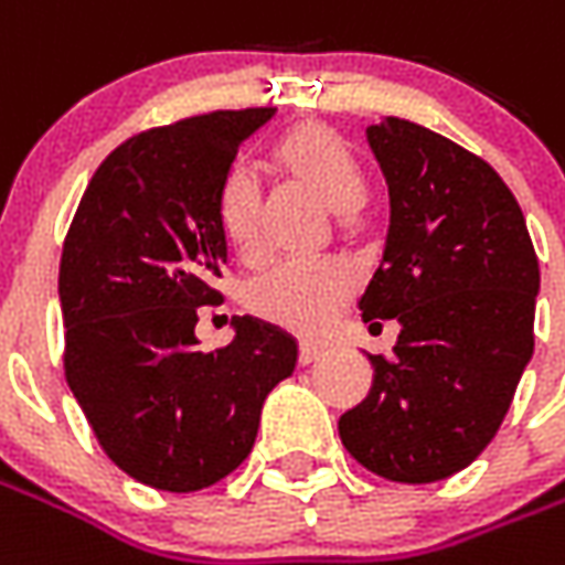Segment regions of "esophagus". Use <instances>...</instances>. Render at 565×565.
<instances>
[{"label":"esophagus","instance_id":"34e87169","mask_svg":"<svg viewBox=\"0 0 565 565\" xmlns=\"http://www.w3.org/2000/svg\"><path fill=\"white\" fill-rule=\"evenodd\" d=\"M321 354L323 349H318V345H302V349H299V364L302 366L315 364V361H321Z\"/></svg>","mask_w":565,"mask_h":565}]
</instances>
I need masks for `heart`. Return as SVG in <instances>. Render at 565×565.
<instances>
[{
	"label": "heart",
	"mask_w": 565,
	"mask_h": 565,
	"mask_svg": "<svg viewBox=\"0 0 565 565\" xmlns=\"http://www.w3.org/2000/svg\"><path fill=\"white\" fill-rule=\"evenodd\" d=\"M287 171L309 183L333 211L349 214L364 201V177L345 143L323 125H299L278 146ZM216 220L226 242L254 259L263 250V186L250 164H232L216 192ZM358 290V271L339 259H281L247 287L254 315L299 337H318L337 321Z\"/></svg>",
	"instance_id": "1"
}]
</instances>
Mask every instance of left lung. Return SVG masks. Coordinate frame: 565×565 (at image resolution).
Segmentation results:
<instances>
[{
	"instance_id": "left-lung-1",
	"label": "left lung",
	"mask_w": 565,
	"mask_h": 565,
	"mask_svg": "<svg viewBox=\"0 0 565 565\" xmlns=\"http://www.w3.org/2000/svg\"><path fill=\"white\" fill-rule=\"evenodd\" d=\"M366 140L392 220L358 309L397 318L392 358L370 354L373 388L339 437L366 471L434 483L487 449L530 364L539 256L514 192L487 161L406 118Z\"/></svg>"
}]
</instances>
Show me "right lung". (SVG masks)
I'll use <instances>...</instances> for the list:
<instances>
[{
	"instance_id": "right-lung-1",
	"label": "right lung",
	"mask_w": 565,
	"mask_h": 565,
	"mask_svg": "<svg viewBox=\"0 0 565 565\" xmlns=\"http://www.w3.org/2000/svg\"><path fill=\"white\" fill-rule=\"evenodd\" d=\"M275 109H216L134 134L78 201L61 256L63 370L109 459L164 492L214 487L254 449L263 401L294 373L296 339L235 318L201 351V306L223 299L216 192Z\"/></svg>"
}]
</instances>
